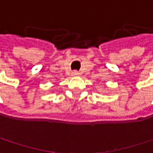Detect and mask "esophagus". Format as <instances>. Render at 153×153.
<instances>
[{
  "label": "esophagus",
  "mask_w": 153,
  "mask_h": 153,
  "mask_svg": "<svg viewBox=\"0 0 153 153\" xmlns=\"http://www.w3.org/2000/svg\"><path fill=\"white\" fill-rule=\"evenodd\" d=\"M80 75V73L79 72H77V71H74V72H72V76H79Z\"/></svg>",
  "instance_id": "34e87169"
}]
</instances>
